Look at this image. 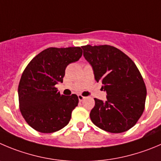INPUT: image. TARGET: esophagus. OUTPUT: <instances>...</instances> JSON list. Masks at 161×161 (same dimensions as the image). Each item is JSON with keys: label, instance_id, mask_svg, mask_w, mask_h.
I'll return each instance as SVG.
<instances>
[{"label": "esophagus", "instance_id": "obj_1", "mask_svg": "<svg viewBox=\"0 0 161 161\" xmlns=\"http://www.w3.org/2000/svg\"><path fill=\"white\" fill-rule=\"evenodd\" d=\"M78 99H79L80 101H82L85 99V97L83 96H81V95H78Z\"/></svg>", "mask_w": 161, "mask_h": 161}]
</instances>
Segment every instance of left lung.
<instances>
[{
  "mask_svg": "<svg viewBox=\"0 0 161 161\" xmlns=\"http://www.w3.org/2000/svg\"><path fill=\"white\" fill-rule=\"evenodd\" d=\"M84 57L90 64L95 80L102 83L107 100L95 98L90 112L96 126L111 133L132 128L145 109L146 88L134 62L119 49L109 45L84 46Z\"/></svg>",
  "mask_w": 161,
  "mask_h": 161,
  "instance_id": "left-lung-1",
  "label": "left lung"
}]
</instances>
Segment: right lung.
<instances>
[{
    "instance_id": "obj_1",
    "label": "right lung",
    "mask_w": 161,
    "mask_h": 161,
    "mask_svg": "<svg viewBox=\"0 0 161 161\" xmlns=\"http://www.w3.org/2000/svg\"><path fill=\"white\" fill-rule=\"evenodd\" d=\"M82 56L80 47L46 49L27 65L18 87L19 109L26 122L41 133L65 127L79 99L61 95L55 85L63 82L65 68Z\"/></svg>"
}]
</instances>
